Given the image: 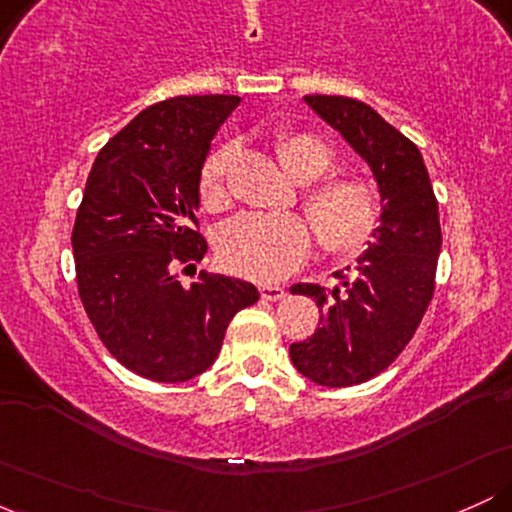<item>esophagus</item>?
<instances>
[{"label":"esophagus","mask_w":512,"mask_h":512,"mask_svg":"<svg viewBox=\"0 0 512 512\" xmlns=\"http://www.w3.org/2000/svg\"><path fill=\"white\" fill-rule=\"evenodd\" d=\"M260 296L264 301H284L286 298V291L281 289V286H274V284H262L260 286Z\"/></svg>","instance_id":"esophagus-1"}]
</instances>
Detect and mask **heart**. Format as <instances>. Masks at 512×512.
I'll use <instances>...</instances> for the list:
<instances>
[{
	"mask_svg": "<svg viewBox=\"0 0 512 512\" xmlns=\"http://www.w3.org/2000/svg\"><path fill=\"white\" fill-rule=\"evenodd\" d=\"M276 154L296 180L313 182L334 166V151L325 139L308 132L284 134ZM231 149L211 151L202 168V202L209 209L226 204V168ZM303 207L316 226L322 248L332 255H356L380 226V195L368 180L332 178L308 187ZM315 232L303 216L245 214L228 223L219 236V257L228 272L255 281L284 279L308 260Z\"/></svg>",
	"mask_w": 512,
	"mask_h": 512,
	"instance_id": "heart-1",
	"label": "heart"
}]
</instances>
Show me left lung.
Wrapping results in <instances>:
<instances>
[{
	"label": "left lung",
	"instance_id": "left-lung-1",
	"mask_svg": "<svg viewBox=\"0 0 512 512\" xmlns=\"http://www.w3.org/2000/svg\"><path fill=\"white\" fill-rule=\"evenodd\" d=\"M373 170L380 226L342 286L296 284L320 308V327L291 344L298 373L325 387L361 385L402 354L436 289L440 219L424 156L373 108L344 96H305Z\"/></svg>",
	"mask_w": 512,
	"mask_h": 512
}]
</instances>
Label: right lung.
Listing matches in <instances>:
<instances>
[{"label":"right lung","instance_id":"right-lung-1","mask_svg":"<svg viewBox=\"0 0 512 512\" xmlns=\"http://www.w3.org/2000/svg\"><path fill=\"white\" fill-rule=\"evenodd\" d=\"M238 96H178L117 132L88 173L72 248L84 310L105 349L154 383H187L219 356L238 310L257 303L248 281L180 267L207 252L197 231L199 180L214 134Z\"/></svg>","mask_w":512,"mask_h":512}]
</instances>
